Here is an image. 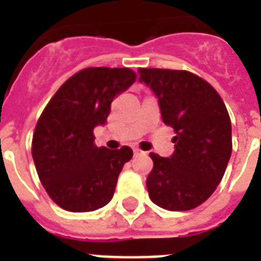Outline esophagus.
Listing matches in <instances>:
<instances>
[{
	"label": "esophagus",
	"instance_id": "esophagus-1",
	"mask_svg": "<svg viewBox=\"0 0 261 261\" xmlns=\"http://www.w3.org/2000/svg\"><path fill=\"white\" fill-rule=\"evenodd\" d=\"M141 149H138V148H134V153H141Z\"/></svg>",
	"mask_w": 261,
	"mask_h": 261
}]
</instances>
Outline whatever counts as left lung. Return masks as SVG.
<instances>
[{"instance_id": "8db88e82", "label": "left lung", "mask_w": 261, "mask_h": 261, "mask_svg": "<svg viewBox=\"0 0 261 261\" xmlns=\"http://www.w3.org/2000/svg\"><path fill=\"white\" fill-rule=\"evenodd\" d=\"M140 82L156 95L162 120L175 130L169 158L149 153V198L169 211L198 207L224 177L232 153V128L225 103L207 81L189 71L140 68Z\"/></svg>"}]
</instances>
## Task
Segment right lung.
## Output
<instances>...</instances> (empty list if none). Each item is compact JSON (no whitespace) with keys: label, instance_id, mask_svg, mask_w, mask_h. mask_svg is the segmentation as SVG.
<instances>
[{"label":"right lung","instance_id":"right-lung-1","mask_svg":"<svg viewBox=\"0 0 261 261\" xmlns=\"http://www.w3.org/2000/svg\"><path fill=\"white\" fill-rule=\"evenodd\" d=\"M136 78L130 68L82 69L60 86L43 110L33 133L32 156L43 187L59 207L88 213L112 200L133 149L96 147L93 128L106 123L113 99Z\"/></svg>","mask_w":261,"mask_h":261}]
</instances>
